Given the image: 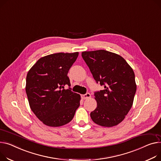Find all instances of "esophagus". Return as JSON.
<instances>
[{
	"label": "esophagus",
	"mask_w": 161,
	"mask_h": 161,
	"mask_svg": "<svg viewBox=\"0 0 161 161\" xmlns=\"http://www.w3.org/2000/svg\"><path fill=\"white\" fill-rule=\"evenodd\" d=\"M91 97V94H89V93H86V94H83V95H81V98H82V99H83V100H86V99H88V98H89Z\"/></svg>",
	"instance_id": "1"
}]
</instances>
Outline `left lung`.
<instances>
[{"label": "left lung", "instance_id": "obj_1", "mask_svg": "<svg viewBox=\"0 0 161 161\" xmlns=\"http://www.w3.org/2000/svg\"><path fill=\"white\" fill-rule=\"evenodd\" d=\"M81 56L96 83L104 87L94 92L97 107L91 119L103 127L118 125L133 103L136 85L133 69L122 57L107 50L83 52Z\"/></svg>", "mask_w": 161, "mask_h": 161}]
</instances>
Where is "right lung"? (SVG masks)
<instances>
[{"instance_id":"1","label":"right lung","mask_w":161,"mask_h":161,"mask_svg":"<svg viewBox=\"0 0 161 161\" xmlns=\"http://www.w3.org/2000/svg\"><path fill=\"white\" fill-rule=\"evenodd\" d=\"M79 53H56L40 58L28 71L26 92L31 111L44 124L59 127L70 122L80 106L67 76ZM69 87L64 90V85Z\"/></svg>"}]
</instances>
